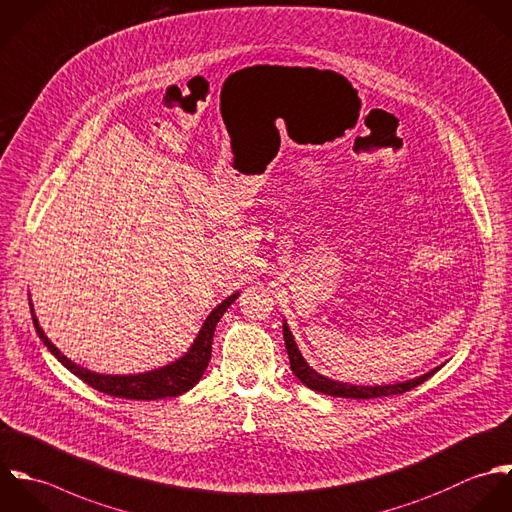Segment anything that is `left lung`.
Segmentation results:
<instances>
[{
	"mask_svg": "<svg viewBox=\"0 0 512 512\" xmlns=\"http://www.w3.org/2000/svg\"><path fill=\"white\" fill-rule=\"evenodd\" d=\"M284 341H286V351L290 357V367L294 371V375L310 389L324 393V395H332V397H347V399H373V397H389V395H399L405 393L417 385H421L423 381H427L433 373H437L443 365H437L435 369L407 379V381H399V383H387V385H353V383H343L338 379H332L328 375L318 373L302 355V351L298 349V343L294 340L288 322L284 320Z\"/></svg>",
	"mask_w": 512,
	"mask_h": 512,
	"instance_id": "left-lung-1",
	"label": "left lung"
}]
</instances>
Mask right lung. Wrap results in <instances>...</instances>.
Masks as SVG:
<instances>
[{
  "label": "right lung",
  "mask_w": 512,
  "mask_h": 512,
  "mask_svg": "<svg viewBox=\"0 0 512 512\" xmlns=\"http://www.w3.org/2000/svg\"><path fill=\"white\" fill-rule=\"evenodd\" d=\"M238 296H240V292H234L232 296L222 300L208 314L200 332L196 334V338L190 343V347L180 357H176L174 361L163 365V367L143 371V373H129V375L97 373V371H91V369L71 361L69 357H65L59 351V347L53 345V341L45 336L43 328L39 326V320L35 316L31 300H29V308H31V318H33V326H35V332H37L39 340L43 341V345H47V349L57 357V361H61V365H65L81 381H85L93 389H97L101 393H107L111 397L153 401V399H165V397H178V395L186 393L188 389H192L202 379V375L208 367L210 355H212V338H214L216 324L220 322L224 312L230 308V304L236 302Z\"/></svg>",
  "instance_id": "1"
}]
</instances>
